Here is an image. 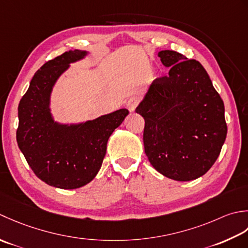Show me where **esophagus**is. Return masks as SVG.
I'll return each mask as SVG.
<instances>
[{"label": "esophagus", "mask_w": 248, "mask_h": 248, "mask_svg": "<svg viewBox=\"0 0 248 248\" xmlns=\"http://www.w3.org/2000/svg\"><path fill=\"white\" fill-rule=\"evenodd\" d=\"M139 104V98L136 97V96H134V97H130L127 99V102H126V107L128 108L129 111H135V109L137 108V106Z\"/></svg>", "instance_id": "34e87169"}]
</instances>
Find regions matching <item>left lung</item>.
<instances>
[{
  "mask_svg": "<svg viewBox=\"0 0 248 248\" xmlns=\"http://www.w3.org/2000/svg\"><path fill=\"white\" fill-rule=\"evenodd\" d=\"M158 57L169 75L154 80L136 109L144 119V152L167 178L198 179L214 165L226 140L224 102L198 61L173 50Z\"/></svg>",
  "mask_w": 248,
  "mask_h": 248,
  "instance_id": "1",
  "label": "left lung"
}]
</instances>
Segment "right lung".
Returning a JSON list of instances; mask_svg holds the SVG:
<instances>
[{
    "instance_id": "right-lung-1",
    "label": "right lung",
    "mask_w": 248,
    "mask_h": 248,
    "mask_svg": "<svg viewBox=\"0 0 248 248\" xmlns=\"http://www.w3.org/2000/svg\"><path fill=\"white\" fill-rule=\"evenodd\" d=\"M85 52L69 50L35 73L18 106L17 142L38 179L50 186L74 189L90 183L102 167L108 139L128 114L120 109L76 126L59 125L49 112L55 80Z\"/></svg>"
}]
</instances>
